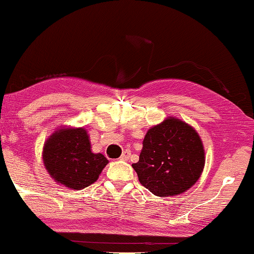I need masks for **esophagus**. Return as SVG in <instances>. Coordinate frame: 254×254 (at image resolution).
I'll return each mask as SVG.
<instances>
[{
    "label": "esophagus",
    "mask_w": 254,
    "mask_h": 254,
    "mask_svg": "<svg viewBox=\"0 0 254 254\" xmlns=\"http://www.w3.org/2000/svg\"><path fill=\"white\" fill-rule=\"evenodd\" d=\"M129 156H130V151L126 150V151H124V152H122V155H121V157H120V159H121V161H128Z\"/></svg>",
    "instance_id": "1"
}]
</instances>
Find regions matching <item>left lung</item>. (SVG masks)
<instances>
[{"mask_svg": "<svg viewBox=\"0 0 254 254\" xmlns=\"http://www.w3.org/2000/svg\"><path fill=\"white\" fill-rule=\"evenodd\" d=\"M204 165L200 136L189 124L172 116L147 130L139 162L132 167L151 193L173 196L190 190L200 178Z\"/></svg>", "mask_w": 254, "mask_h": 254, "instance_id": "8db88e82", "label": "left lung"}]
</instances>
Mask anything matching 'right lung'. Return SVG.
<instances>
[{
    "mask_svg": "<svg viewBox=\"0 0 254 254\" xmlns=\"http://www.w3.org/2000/svg\"><path fill=\"white\" fill-rule=\"evenodd\" d=\"M43 162L56 182L68 189L84 190L97 181L109 161L91 151L86 129L62 127L44 142Z\"/></svg>",
    "mask_w": 254,
    "mask_h": 254,
    "instance_id": "right-lung-1",
    "label": "right lung"
}]
</instances>
